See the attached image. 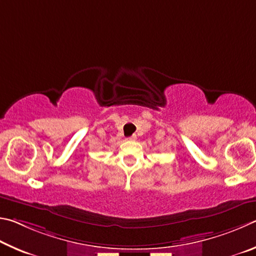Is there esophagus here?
<instances>
[{
	"label": "esophagus",
	"instance_id": "esophagus-1",
	"mask_svg": "<svg viewBox=\"0 0 256 256\" xmlns=\"http://www.w3.org/2000/svg\"><path fill=\"white\" fill-rule=\"evenodd\" d=\"M127 140H137V136H136V135H132V136H130V137H128Z\"/></svg>",
	"mask_w": 256,
	"mask_h": 256
}]
</instances>
